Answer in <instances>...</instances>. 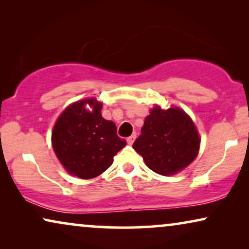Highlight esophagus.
<instances>
[{
  "mask_svg": "<svg viewBox=\"0 0 249 249\" xmlns=\"http://www.w3.org/2000/svg\"><path fill=\"white\" fill-rule=\"evenodd\" d=\"M135 139H136V135L134 134V135H131L130 137H128V138H127V142H128L129 145H132V144H134Z\"/></svg>",
  "mask_w": 249,
  "mask_h": 249,
  "instance_id": "1",
  "label": "esophagus"
}]
</instances>
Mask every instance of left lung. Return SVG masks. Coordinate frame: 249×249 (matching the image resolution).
<instances>
[{"instance_id": "obj_1", "label": "left lung", "mask_w": 249, "mask_h": 249, "mask_svg": "<svg viewBox=\"0 0 249 249\" xmlns=\"http://www.w3.org/2000/svg\"><path fill=\"white\" fill-rule=\"evenodd\" d=\"M200 138L189 115L179 107H153L132 147L146 165L161 176H171L196 159Z\"/></svg>"}]
</instances>
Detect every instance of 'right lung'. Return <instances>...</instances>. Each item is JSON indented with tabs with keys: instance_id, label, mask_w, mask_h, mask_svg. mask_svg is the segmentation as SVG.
I'll return each instance as SVG.
<instances>
[{
	"instance_id": "add662e5",
	"label": "right lung",
	"mask_w": 249,
	"mask_h": 249,
	"mask_svg": "<svg viewBox=\"0 0 249 249\" xmlns=\"http://www.w3.org/2000/svg\"><path fill=\"white\" fill-rule=\"evenodd\" d=\"M92 107L88 110L86 105ZM103 104L95 98L77 101L64 110L52 131L56 158L70 175L81 179L100 176L113 163V156L125 146L112 121L102 117Z\"/></svg>"
}]
</instances>
